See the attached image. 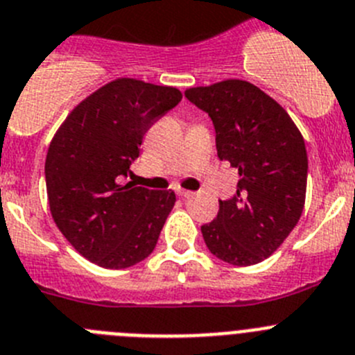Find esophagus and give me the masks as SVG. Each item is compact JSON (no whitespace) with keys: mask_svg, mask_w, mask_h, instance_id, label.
<instances>
[{"mask_svg":"<svg viewBox=\"0 0 355 355\" xmlns=\"http://www.w3.org/2000/svg\"><path fill=\"white\" fill-rule=\"evenodd\" d=\"M177 194L182 198H193L194 196L193 191H187V189H177Z\"/></svg>","mask_w":355,"mask_h":355,"instance_id":"34e87169","label":"esophagus"}]
</instances>
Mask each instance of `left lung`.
I'll return each instance as SVG.
<instances>
[{"mask_svg": "<svg viewBox=\"0 0 355 355\" xmlns=\"http://www.w3.org/2000/svg\"><path fill=\"white\" fill-rule=\"evenodd\" d=\"M209 113L221 161L239 170L237 194L219 200V212L201 226L212 254L245 267L269 258L301 219L308 180L304 139L290 114L241 79L185 90Z\"/></svg>", "mask_w": 355, "mask_h": 355, "instance_id": "obj_1", "label": "left lung"}]
</instances>
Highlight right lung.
<instances>
[{
  "label": "right lung",
  "instance_id": "obj_1",
  "mask_svg": "<svg viewBox=\"0 0 355 355\" xmlns=\"http://www.w3.org/2000/svg\"><path fill=\"white\" fill-rule=\"evenodd\" d=\"M180 101L173 86L114 79L79 102L54 134L46 157L49 209L86 260L125 269L154 251L175 193L122 180L146 130Z\"/></svg>",
  "mask_w": 355,
  "mask_h": 355
}]
</instances>
